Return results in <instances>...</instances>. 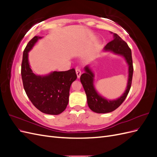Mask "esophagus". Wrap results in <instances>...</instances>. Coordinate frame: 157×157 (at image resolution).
<instances>
[{"label":"esophagus","mask_w":157,"mask_h":157,"mask_svg":"<svg viewBox=\"0 0 157 157\" xmlns=\"http://www.w3.org/2000/svg\"><path fill=\"white\" fill-rule=\"evenodd\" d=\"M75 71H76V74H77V78H80V75H81V71H80V69H78V67L76 68Z\"/></svg>","instance_id":"34e87169"}]
</instances>
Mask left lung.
Instances as JSON below:
<instances>
[{"instance_id":"left-lung-1","label":"left lung","mask_w":157,"mask_h":157,"mask_svg":"<svg viewBox=\"0 0 157 157\" xmlns=\"http://www.w3.org/2000/svg\"><path fill=\"white\" fill-rule=\"evenodd\" d=\"M114 39L104 47L105 51H110L124 58L128 65V79L126 89L122 96L116 99L109 100L101 96L94 85V74L87 65L84 67L85 73L80 76L81 82L87 97V103L91 110L97 113H107L115 111L124 101L131 88L133 76V62L132 52L125 41L116 33H113Z\"/></svg>"}]
</instances>
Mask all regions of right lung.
<instances>
[{"label":"right lung","instance_id":"right-lung-1","mask_svg":"<svg viewBox=\"0 0 157 157\" xmlns=\"http://www.w3.org/2000/svg\"><path fill=\"white\" fill-rule=\"evenodd\" d=\"M41 38L39 36L33 37L23 51L21 70L23 85L27 96L36 109L45 114L57 115L67 107L71 85L77 76L75 69L53 71L44 76L33 73L28 53Z\"/></svg>","mask_w":157,"mask_h":157}]
</instances>
